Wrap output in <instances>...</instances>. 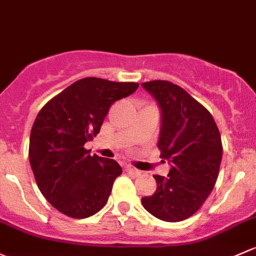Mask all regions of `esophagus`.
Segmentation results:
<instances>
[{"label": "esophagus", "instance_id": "34e87169", "mask_svg": "<svg viewBox=\"0 0 256 256\" xmlns=\"http://www.w3.org/2000/svg\"><path fill=\"white\" fill-rule=\"evenodd\" d=\"M125 170L128 172V173H130V174H132L134 176H138L140 174H141V172L138 170V169H136V168H134V166H128L125 168Z\"/></svg>", "mask_w": 256, "mask_h": 256}]
</instances>
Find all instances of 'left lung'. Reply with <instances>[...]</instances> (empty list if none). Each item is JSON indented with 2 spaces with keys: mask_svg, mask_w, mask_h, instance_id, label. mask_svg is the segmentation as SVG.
Instances as JSON below:
<instances>
[{
  "mask_svg": "<svg viewBox=\"0 0 256 256\" xmlns=\"http://www.w3.org/2000/svg\"><path fill=\"white\" fill-rule=\"evenodd\" d=\"M142 87L162 112L158 148L172 163L168 176H153L157 190L142 198L144 208L166 222H180L198 211L214 189L222 160V141L214 118L186 90L169 80Z\"/></svg>",
  "mask_w": 256,
  "mask_h": 256,
  "instance_id": "obj_1",
  "label": "left lung"
}]
</instances>
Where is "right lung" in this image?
<instances>
[{
    "instance_id": "add662e5",
    "label": "right lung",
    "mask_w": 256,
    "mask_h": 256,
    "mask_svg": "<svg viewBox=\"0 0 256 256\" xmlns=\"http://www.w3.org/2000/svg\"><path fill=\"white\" fill-rule=\"evenodd\" d=\"M137 88L135 82L87 77L39 112L30 131L29 162L39 190L61 214L87 218L106 206L122 169L83 146L98 135L112 104Z\"/></svg>"
}]
</instances>
